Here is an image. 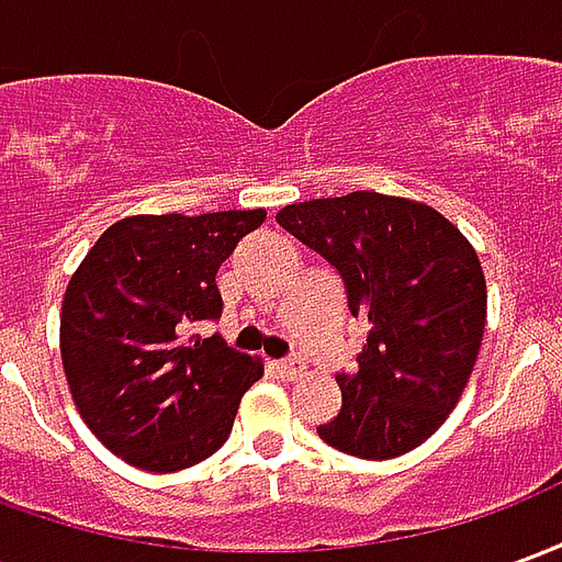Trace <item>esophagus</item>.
<instances>
[{
  "label": "esophagus",
  "mask_w": 562,
  "mask_h": 562,
  "mask_svg": "<svg viewBox=\"0 0 562 562\" xmlns=\"http://www.w3.org/2000/svg\"><path fill=\"white\" fill-rule=\"evenodd\" d=\"M304 370L306 367L301 358H285V361H280V364H277V373H280L282 379H289V382L297 376H304Z\"/></svg>",
  "instance_id": "34e87169"
}]
</instances>
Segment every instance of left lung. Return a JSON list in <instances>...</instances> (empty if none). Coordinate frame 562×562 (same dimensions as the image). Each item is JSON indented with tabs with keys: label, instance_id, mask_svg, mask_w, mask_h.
Wrapping results in <instances>:
<instances>
[{
	"label": "left lung",
	"instance_id": "left-lung-1",
	"mask_svg": "<svg viewBox=\"0 0 562 562\" xmlns=\"http://www.w3.org/2000/svg\"><path fill=\"white\" fill-rule=\"evenodd\" d=\"M277 222L340 270L367 322L352 373L337 376L340 413L318 436L364 460L418 448L458 406L482 349L487 285L472 244L434 207L379 192L289 204Z\"/></svg>",
	"mask_w": 562,
	"mask_h": 562
}]
</instances>
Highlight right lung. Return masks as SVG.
I'll list each match as a JSON object with an SVG mask.
<instances>
[{
    "instance_id": "add662e5",
    "label": "right lung",
    "mask_w": 562,
    "mask_h": 562,
    "mask_svg": "<svg viewBox=\"0 0 562 562\" xmlns=\"http://www.w3.org/2000/svg\"><path fill=\"white\" fill-rule=\"evenodd\" d=\"M265 210L165 213L114 222L68 280L59 352L80 418L108 451L147 472L210 458L232 434L261 358L220 334L216 270Z\"/></svg>"
}]
</instances>
